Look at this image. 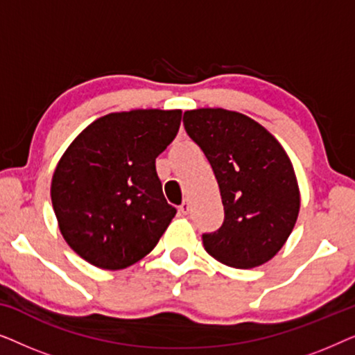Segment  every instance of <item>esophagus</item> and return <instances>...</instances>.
<instances>
[{
    "mask_svg": "<svg viewBox=\"0 0 355 355\" xmlns=\"http://www.w3.org/2000/svg\"><path fill=\"white\" fill-rule=\"evenodd\" d=\"M179 211H181L182 215H187V213L191 211V202L184 200V202L181 203V207H179Z\"/></svg>",
    "mask_w": 355,
    "mask_h": 355,
    "instance_id": "34e87169",
    "label": "esophagus"
}]
</instances>
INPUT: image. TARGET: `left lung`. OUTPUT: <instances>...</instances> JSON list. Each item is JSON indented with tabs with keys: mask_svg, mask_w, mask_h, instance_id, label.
I'll use <instances>...</instances> for the list:
<instances>
[{
	"mask_svg": "<svg viewBox=\"0 0 355 355\" xmlns=\"http://www.w3.org/2000/svg\"><path fill=\"white\" fill-rule=\"evenodd\" d=\"M184 128L210 162L225 207L220 230L202 236L205 250L234 268L266 263L288 241L300 208L284 148L257 121L223 108L186 111Z\"/></svg>",
	"mask_w": 355,
	"mask_h": 355,
	"instance_id": "1",
	"label": "left lung"
}]
</instances>
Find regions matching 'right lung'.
<instances>
[{"instance_id":"right-lung-1","label":"right lung","mask_w":355,"mask_h":355,"mask_svg":"<svg viewBox=\"0 0 355 355\" xmlns=\"http://www.w3.org/2000/svg\"><path fill=\"white\" fill-rule=\"evenodd\" d=\"M181 110H132L96 119L62 155L51 181L53 210L77 255L123 270L158 244L176 215L155 159L176 137Z\"/></svg>"}]
</instances>
